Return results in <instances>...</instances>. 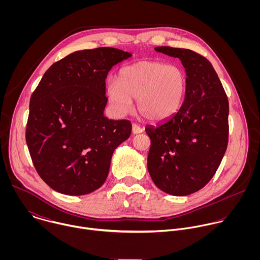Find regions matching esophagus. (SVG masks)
I'll return each mask as SVG.
<instances>
[{
    "label": "esophagus",
    "instance_id": "esophagus-1",
    "mask_svg": "<svg viewBox=\"0 0 260 260\" xmlns=\"http://www.w3.org/2000/svg\"><path fill=\"white\" fill-rule=\"evenodd\" d=\"M142 132H143V128L140 125H138L137 123H133V134L137 135V134H140Z\"/></svg>",
    "mask_w": 260,
    "mask_h": 260
}]
</instances>
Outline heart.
<instances>
[{"label": "heart", "instance_id": "heart-1", "mask_svg": "<svg viewBox=\"0 0 260 260\" xmlns=\"http://www.w3.org/2000/svg\"><path fill=\"white\" fill-rule=\"evenodd\" d=\"M186 87V74L180 67L143 60L120 69L117 81L107 83L106 94L119 116L131 113L133 98H137V110L141 116L150 121H161L178 112Z\"/></svg>", "mask_w": 260, "mask_h": 260}]
</instances>
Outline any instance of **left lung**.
Masks as SVG:
<instances>
[{
	"mask_svg": "<svg viewBox=\"0 0 260 260\" xmlns=\"http://www.w3.org/2000/svg\"><path fill=\"white\" fill-rule=\"evenodd\" d=\"M155 50L181 60L187 87L177 113L145 128L151 140L147 168L160 190L184 197L208 184L224 156L229 100L206 57L184 48L160 46Z\"/></svg>",
	"mask_w": 260,
	"mask_h": 260,
	"instance_id": "8db88e82",
	"label": "left lung"
}]
</instances>
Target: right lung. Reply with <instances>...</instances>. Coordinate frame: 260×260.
Returning a JSON list of instances; mask_svg holds the SVG:
<instances>
[{"mask_svg":"<svg viewBox=\"0 0 260 260\" xmlns=\"http://www.w3.org/2000/svg\"><path fill=\"white\" fill-rule=\"evenodd\" d=\"M132 53L111 47L75 51L54 62L29 101L25 140L35 169L53 190L84 196L105 183L128 120L104 116L109 71Z\"/></svg>","mask_w":260,"mask_h":260,"instance_id":"add662e5","label":"right lung"}]
</instances>
